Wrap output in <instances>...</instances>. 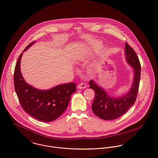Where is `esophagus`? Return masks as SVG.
Masks as SVG:
<instances>
[{
    "instance_id": "esophagus-1",
    "label": "esophagus",
    "mask_w": 158,
    "mask_h": 158,
    "mask_svg": "<svg viewBox=\"0 0 158 158\" xmlns=\"http://www.w3.org/2000/svg\"><path fill=\"white\" fill-rule=\"evenodd\" d=\"M86 87V84L85 83H81L80 84H79V85L78 86V88L80 89H85Z\"/></svg>"
}]
</instances>
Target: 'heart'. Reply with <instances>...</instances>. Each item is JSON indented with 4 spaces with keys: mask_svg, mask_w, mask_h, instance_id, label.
<instances>
[{
    "mask_svg": "<svg viewBox=\"0 0 158 158\" xmlns=\"http://www.w3.org/2000/svg\"><path fill=\"white\" fill-rule=\"evenodd\" d=\"M100 46V44H98V43H95V44H94V46H95V47H98Z\"/></svg>",
    "mask_w": 158,
    "mask_h": 158,
    "instance_id": "obj_1",
    "label": "heart"
}]
</instances>
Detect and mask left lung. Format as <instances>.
<instances>
[{"label": "left lung", "mask_w": 158, "mask_h": 158, "mask_svg": "<svg viewBox=\"0 0 158 158\" xmlns=\"http://www.w3.org/2000/svg\"><path fill=\"white\" fill-rule=\"evenodd\" d=\"M126 61L133 70L132 85L126 94L118 97L110 96L94 80L89 81V87L95 91L92 105L94 114L104 120H112L124 115L135 103L138 92L141 77V64L133 49L127 43L125 46Z\"/></svg>", "instance_id": "8db88e82"}]
</instances>
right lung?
I'll list each match as a JSON object with an SVG mask.
<instances>
[{
    "mask_svg": "<svg viewBox=\"0 0 158 158\" xmlns=\"http://www.w3.org/2000/svg\"><path fill=\"white\" fill-rule=\"evenodd\" d=\"M35 42L30 43L20 55L15 67V90L25 112L42 122H51L59 118L67 109L71 97L76 89L74 83L59 85L50 89L40 90L29 85L20 71L23 53Z\"/></svg>",
    "mask_w": 158,
    "mask_h": 158,
    "instance_id": "add662e5",
    "label": "right lung"
}]
</instances>
